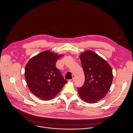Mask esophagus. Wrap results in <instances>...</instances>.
Segmentation results:
<instances>
[{
    "label": "esophagus",
    "mask_w": 133,
    "mask_h": 133,
    "mask_svg": "<svg viewBox=\"0 0 133 133\" xmlns=\"http://www.w3.org/2000/svg\"><path fill=\"white\" fill-rule=\"evenodd\" d=\"M74 80H75V79H74V78H72V79H69L68 80V81H69V82H73L74 81Z\"/></svg>",
    "instance_id": "1"
}]
</instances>
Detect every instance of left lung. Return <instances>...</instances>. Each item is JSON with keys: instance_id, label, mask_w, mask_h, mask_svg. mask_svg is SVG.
<instances>
[{"instance_id": "left-lung-1", "label": "left lung", "mask_w": 133, "mask_h": 133, "mask_svg": "<svg viewBox=\"0 0 133 133\" xmlns=\"http://www.w3.org/2000/svg\"><path fill=\"white\" fill-rule=\"evenodd\" d=\"M85 75L82 87H77L79 95L87 103H95L104 98L108 91L112 81L110 66L103 58L92 51H87L80 55Z\"/></svg>"}]
</instances>
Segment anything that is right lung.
Masks as SVG:
<instances>
[{"label":"right lung","instance_id":"1","mask_svg":"<svg viewBox=\"0 0 133 133\" xmlns=\"http://www.w3.org/2000/svg\"><path fill=\"white\" fill-rule=\"evenodd\" d=\"M62 56L45 51L30 59L25 67V76L29 90L42 100L53 99L67 82L56 67Z\"/></svg>","mask_w":133,"mask_h":133}]
</instances>
